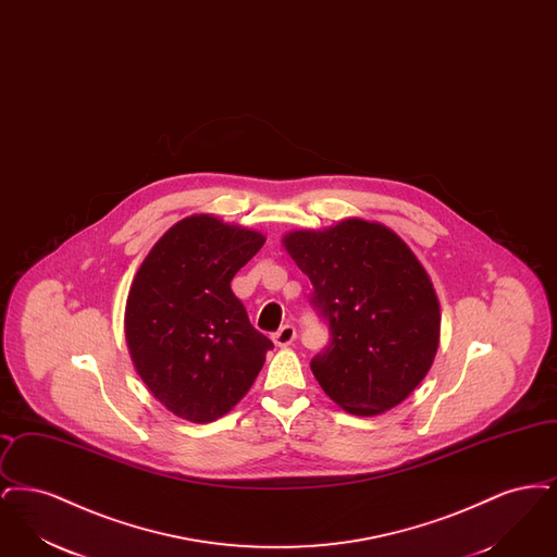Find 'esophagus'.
I'll return each instance as SVG.
<instances>
[{"label": "esophagus", "instance_id": "obj_1", "mask_svg": "<svg viewBox=\"0 0 557 557\" xmlns=\"http://www.w3.org/2000/svg\"><path fill=\"white\" fill-rule=\"evenodd\" d=\"M271 338H273V343L277 346L292 345L294 338H296V327L294 325H282Z\"/></svg>", "mask_w": 557, "mask_h": 557}]
</instances>
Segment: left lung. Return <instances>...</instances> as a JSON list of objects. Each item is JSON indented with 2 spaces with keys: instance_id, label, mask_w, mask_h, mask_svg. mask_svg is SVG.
I'll use <instances>...</instances> for the list:
<instances>
[{
  "instance_id": "obj_1",
  "label": "left lung",
  "mask_w": 557,
  "mask_h": 557,
  "mask_svg": "<svg viewBox=\"0 0 557 557\" xmlns=\"http://www.w3.org/2000/svg\"><path fill=\"white\" fill-rule=\"evenodd\" d=\"M284 244L330 330V345L311 359L325 395L355 416H377L409 397L441 332L436 294L409 246L363 219L294 232Z\"/></svg>"
}]
</instances>
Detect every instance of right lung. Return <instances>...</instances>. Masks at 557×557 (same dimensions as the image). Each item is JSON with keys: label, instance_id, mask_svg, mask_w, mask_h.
Here are the masks:
<instances>
[{"label": "right lung", "instance_id": "right-lung-1", "mask_svg": "<svg viewBox=\"0 0 557 557\" xmlns=\"http://www.w3.org/2000/svg\"><path fill=\"white\" fill-rule=\"evenodd\" d=\"M263 244L257 232L194 214L157 242L133 280L125 311L133 366L184 420L225 416L273 348L230 286Z\"/></svg>", "mask_w": 557, "mask_h": 557}]
</instances>
